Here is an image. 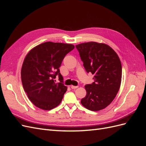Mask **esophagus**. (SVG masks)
<instances>
[{"label": "esophagus", "instance_id": "34e87169", "mask_svg": "<svg viewBox=\"0 0 146 146\" xmlns=\"http://www.w3.org/2000/svg\"><path fill=\"white\" fill-rule=\"evenodd\" d=\"M78 86H73L72 85L71 86H70V88H72V89H76V88H77Z\"/></svg>", "mask_w": 146, "mask_h": 146}]
</instances>
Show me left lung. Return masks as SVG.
I'll list each match as a JSON object with an SVG mask.
<instances>
[{
    "mask_svg": "<svg viewBox=\"0 0 146 146\" xmlns=\"http://www.w3.org/2000/svg\"><path fill=\"white\" fill-rule=\"evenodd\" d=\"M86 71L94 75V82L86 85V95L81 100L91 111L103 110L112 102L120 88L122 65L117 54L104 43L88 42L76 46Z\"/></svg>",
    "mask_w": 146,
    "mask_h": 146,
    "instance_id": "obj_1",
    "label": "left lung"
}]
</instances>
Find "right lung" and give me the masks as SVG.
<instances>
[{
  "label": "right lung",
  "instance_id": "add662e5",
  "mask_svg": "<svg viewBox=\"0 0 146 146\" xmlns=\"http://www.w3.org/2000/svg\"><path fill=\"white\" fill-rule=\"evenodd\" d=\"M74 48L70 44L48 41L30 50L21 69V80L30 100L36 107L50 110L57 107L67 91L59 68L66 54ZM58 75L60 83L54 79Z\"/></svg>",
  "mask_w": 146,
  "mask_h": 146
}]
</instances>
